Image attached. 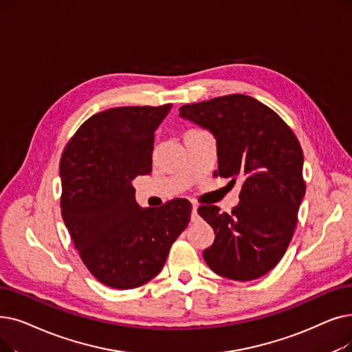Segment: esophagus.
<instances>
[{
    "instance_id": "obj_1",
    "label": "esophagus",
    "mask_w": 352,
    "mask_h": 352,
    "mask_svg": "<svg viewBox=\"0 0 352 352\" xmlns=\"http://www.w3.org/2000/svg\"><path fill=\"white\" fill-rule=\"evenodd\" d=\"M191 221H192V223L200 221V216H198V207H197V206H192V211H191Z\"/></svg>"
}]
</instances>
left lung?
Masks as SVG:
<instances>
[{
  "instance_id": "8db88e82",
  "label": "left lung",
  "mask_w": 352,
  "mask_h": 352,
  "mask_svg": "<svg viewBox=\"0 0 352 352\" xmlns=\"http://www.w3.org/2000/svg\"><path fill=\"white\" fill-rule=\"evenodd\" d=\"M179 116L214 135L216 175L243 179L240 201L230 214L220 212L217 206L198 208L216 233L203 253L206 263L232 280L263 276L279 263L292 240L305 195L298 138L276 112L246 95L184 104Z\"/></svg>"
}]
</instances>
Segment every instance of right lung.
Listing matches in <instances>:
<instances>
[{
	"instance_id": "obj_1",
	"label": "right lung",
	"mask_w": 352,
	"mask_h": 352,
	"mask_svg": "<svg viewBox=\"0 0 352 352\" xmlns=\"http://www.w3.org/2000/svg\"><path fill=\"white\" fill-rule=\"evenodd\" d=\"M124 106L89 118L60 160L62 217L83 263L106 286L133 289L161 272L191 203L142 208L132 179L152 171L154 133L171 109Z\"/></svg>"
}]
</instances>
